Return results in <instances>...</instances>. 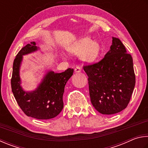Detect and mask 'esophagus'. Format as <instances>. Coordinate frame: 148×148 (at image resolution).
<instances>
[{"label": "esophagus", "instance_id": "34e87169", "mask_svg": "<svg viewBox=\"0 0 148 148\" xmlns=\"http://www.w3.org/2000/svg\"><path fill=\"white\" fill-rule=\"evenodd\" d=\"M81 71V68L80 67H77L75 69V73H80Z\"/></svg>", "mask_w": 148, "mask_h": 148}]
</instances>
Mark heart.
Wrapping results in <instances>:
<instances>
[{
    "label": "heart",
    "mask_w": 148,
    "mask_h": 148,
    "mask_svg": "<svg viewBox=\"0 0 148 148\" xmlns=\"http://www.w3.org/2000/svg\"><path fill=\"white\" fill-rule=\"evenodd\" d=\"M67 51L73 55L81 54V58L86 63H92L97 59L101 52V45L97 41L89 37H84L71 43Z\"/></svg>",
    "instance_id": "obj_1"
}]
</instances>
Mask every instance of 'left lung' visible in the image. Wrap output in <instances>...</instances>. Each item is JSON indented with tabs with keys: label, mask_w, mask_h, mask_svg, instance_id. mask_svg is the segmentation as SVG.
I'll list each match as a JSON object with an SVG mask.
<instances>
[{
	"label": "left lung",
	"mask_w": 148,
	"mask_h": 148,
	"mask_svg": "<svg viewBox=\"0 0 148 148\" xmlns=\"http://www.w3.org/2000/svg\"><path fill=\"white\" fill-rule=\"evenodd\" d=\"M123 44L112 37L110 49L98 63L84 66L91 103L103 114H114L127 107L135 86L133 58Z\"/></svg>",
	"instance_id": "1"
}]
</instances>
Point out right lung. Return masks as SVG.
Listing matches in <instances>:
<instances>
[{"label": "right lung", "instance_id": "add662e5", "mask_svg": "<svg viewBox=\"0 0 148 148\" xmlns=\"http://www.w3.org/2000/svg\"><path fill=\"white\" fill-rule=\"evenodd\" d=\"M40 47L34 41L21 49L14 61L11 86L18 105L26 115L38 120H49L58 116L64 107L63 94L67 82L73 75V69L62 73L51 70L46 72L37 88L25 91L21 86L20 67L24 55L37 51Z\"/></svg>", "mask_w": 148, "mask_h": 148}]
</instances>
